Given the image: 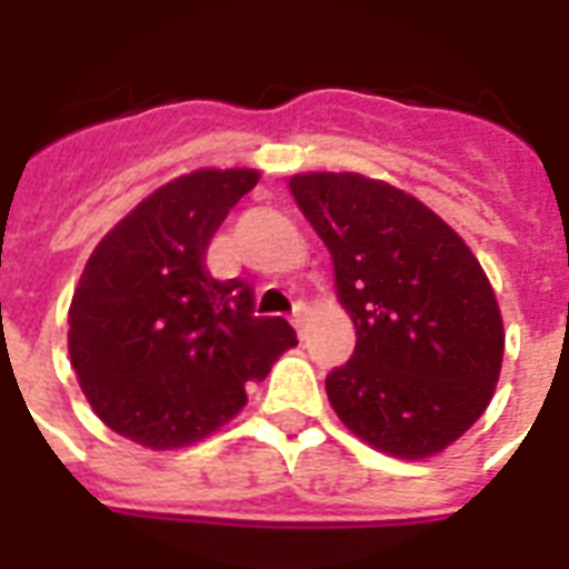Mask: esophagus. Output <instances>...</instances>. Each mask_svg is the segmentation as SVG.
Wrapping results in <instances>:
<instances>
[{
    "label": "esophagus",
    "mask_w": 569,
    "mask_h": 569,
    "mask_svg": "<svg viewBox=\"0 0 569 569\" xmlns=\"http://www.w3.org/2000/svg\"><path fill=\"white\" fill-rule=\"evenodd\" d=\"M303 321H307V310H303V307H295L292 325H295V330H298V333H301V330H303Z\"/></svg>",
    "instance_id": "esophagus-1"
}]
</instances>
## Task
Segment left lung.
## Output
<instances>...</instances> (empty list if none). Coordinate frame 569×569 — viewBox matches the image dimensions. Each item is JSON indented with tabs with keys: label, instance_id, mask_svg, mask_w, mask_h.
Instances as JSON below:
<instances>
[{
	"label": "left lung",
	"instance_id": "8db88e82",
	"mask_svg": "<svg viewBox=\"0 0 569 569\" xmlns=\"http://www.w3.org/2000/svg\"><path fill=\"white\" fill-rule=\"evenodd\" d=\"M333 259L355 357L325 387L348 431L401 460L431 458L487 410L505 328L469 244L422 200L363 173L289 180Z\"/></svg>",
	"mask_w": 569,
	"mask_h": 569
}]
</instances>
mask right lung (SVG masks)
<instances>
[{"label": "right lung", "instance_id": "right-lung-1", "mask_svg": "<svg viewBox=\"0 0 569 569\" xmlns=\"http://www.w3.org/2000/svg\"><path fill=\"white\" fill-rule=\"evenodd\" d=\"M259 182L253 168H200L120 218L93 248L73 301L67 348L93 413L153 451L206 440L248 405L298 346L286 319L253 316L241 280H214L206 248Z\"/></svg>", "mask_w": 569, "mask_h": 569}]
</instances>
